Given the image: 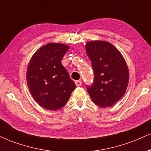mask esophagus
<instances>
[{"label":"esophagus","instance_id":"34e87169","mask_svg":"<svg viewBox=\"0 0 151 151\" xmlns=\"http://www.w3.org/2000/svg\"><path fill=\"white\" fill-rule=\"evenodd\" d=\"M81 83H82V82H81V80H77L75 81V84L77 86H80L81 85Z\"/></svg>","mask_w":151,"mask_h":151}]
</instances>
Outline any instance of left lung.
I'll list each match as a JSON object with an SVG mask.
<instances>
[{"mask_svg":"<svg viewBox=\"0 0 151 151\" xmlns=\"http://www.w3.org/2000/svg\"><path fill=\"white\" fill-rule=\"evenodd\" d=\"M94 80L87 86L92 101L101 108L112 106L122 98L129 83V70L121 52L110 43L93 41L86 44Z\"/></svg>","mask_w":151,"mask_h":151,"instance_id":"left-lung-1","label":"left lung"}]
</instances>
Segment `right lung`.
Wrapping results in <instances>:
<instances>
[{
  "mask_svg": "<svg viewBox=\"0 0 151 151\" xmlns=\"http://www.w3.org/2000/svg\"><path fill=\"white\" fill-rule=\"evenodd\" d=\"M70 47L49 43L36 50L27 71V82L34 100L43 108L57 110L70 99L76 85L61 61Z\"/></svg>",
  "mask_w": 151,
  "mask_h": 151,
  "instance_id": "right-lung-1",
  "label": "right lung"
}]
</instances>
